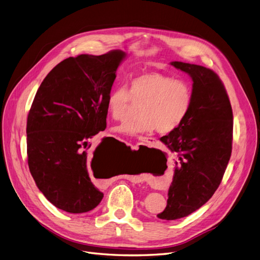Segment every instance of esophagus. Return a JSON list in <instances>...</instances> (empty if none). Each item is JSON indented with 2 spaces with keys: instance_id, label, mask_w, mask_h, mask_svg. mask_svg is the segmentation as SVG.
I'll list each match as a JSON object with an SVG mask.
<instances>
[{
  "instance_id": "esophagus-1",
  "label": "esophagus",
  "mask_w": 260,
  "mask_h": 260,
  "mask_svg": "<svg viewBox=\"0 0 260 260\" xmlns=\"http://www.w3.org/2000/svg\"><path fill=\"white\" fill-rule=\"evenodd\" d=\"M140 141L143 143H147V144H153L155 140L153 139V137H141Z\"/></svg>"
}]
</instances>
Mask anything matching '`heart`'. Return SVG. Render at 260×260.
Instances as JSON below:
<instances>
[{
    "label": "heart",
    "instance_id": "1",
    "mask_svg": "<svg viewBox=\"0 0 260 260\" xmlns=\"http://www.w3.org/2000/svg\"><path fill=\"white\" fill-rule=\"evenodd\" d=\"M192 98V88L185 80L147 72L131 80L130 91L125 86L112 89L107 96L106 108L113 119L120 120L127 117L134 104L142 106L141 117L114 127L115 132L140 136L156 128L157 132L166 134L184 121Z\"/></svg>",
    "mask_w": 260,
    "mask_h": 260
}]
</instances>
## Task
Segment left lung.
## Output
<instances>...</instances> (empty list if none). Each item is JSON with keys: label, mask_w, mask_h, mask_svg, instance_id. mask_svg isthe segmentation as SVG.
Instances as JSON below:
<instances>
[{"label": "left lung", "mask_w": 260, "mask_h": 260, "mask_svg": "<svg viewBox=\"0 0 260 260\" xmlns=\"http://www.w3.org/2000/svg\"><path fill=\"white\" fill-rule=\"evenodd\" d=\"M171 65L191 76L193 98L184 121L160 139L179 155L167 207L157 214L166 220L190 215L213 196L230 160L233 140L232 107L218 75L200 65Z\"/></svg>", "instance_id": "obj_1"}]
</instances>
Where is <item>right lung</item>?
Masks as SVG:
<instances>
[{"instance_id":"obj_1","label":"right lung","mask_w":260,"mask_h":260,"mask_svg":"<svg viewBox=\"0 0 260 260\" xmlns=\"http://www.w3.org/2000/svg\"><path fill=\"white\" fill-rule=\"evenodd\" d=\"M125 57L121 50L68 57L47 74L35 96L26 129L29 170L60 210L85 213L103 200L89 169L105 158L107 142L88 151L89 142L106 129V100Z\"/></svg>"}]
</instances>
